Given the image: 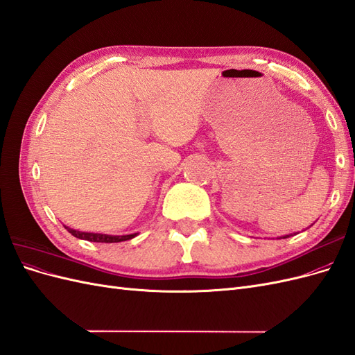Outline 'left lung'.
I'll use <instances>...</instances> for the list:
<instances>
[{"label":"left lung","mask_w":355,"mask_h":355,"mask_svg":"<svg viewBox=\"0 0 355 355\" xmlns=\"http://www.w3.org/2000/svg\"><path fill=\"white\" fill-rule=\"evenodd\" d=\"M290 237V235H284V237H280V239H288Z\"/></svg>","instance_id":"obj_1"}]
</instances>
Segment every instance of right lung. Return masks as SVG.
Instances as JSON below:
<instances>
[{"label": "right lung", "mask_w": 355, "mask_h": 355, "mask_svg": "<svg viewBox=\"0 0 355 355\" xmlns=\"http://www.w3.org/2000/svg\"><path fill=\"white\" fill-rule=\"evenodd\" d=\"M68 232H71L73 237H77L80 240H87V241H94V243H120V241H127L135 239L137 232L135 234H127V235H110V234H99V232H83L68 228Z\"/></svg>", "instance_id": "1"}]
</instances>
